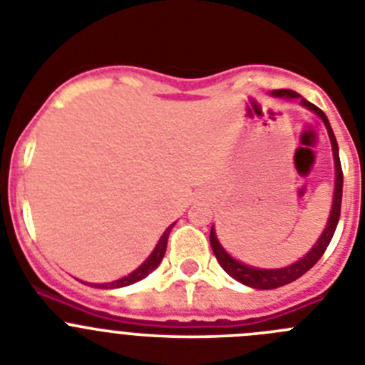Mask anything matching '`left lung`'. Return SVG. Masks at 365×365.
Listing matches in <instances>:
<instances>
[{"mask_svg": "<svg viewBox=\"0 0 365 365\" xmlns=\"http://www.w3.org/2000/svg\"><path fill=\"white\" fill-rule=\"evenodd\" d=\"M274 95L285 96V98H299L302 106L309 108L311 111H314L318 117L324 120L325 128H327L329 138H331V144H333V155H334V166H336V185H334V199H333V210H331V215H329L327 227H325L324 234L320 235V240L316 241L314 247L311 248V252L305 254L299 261H296L294 265L285 267V269H276V270H263V269H254V267H248L235 261L234 257L228 256L225 252V248L219 245L217 237H215L214 228L210 230V245L212 250H214L215 257H217L219 265L225 269V272H228L234 279H237L243 285L252 287V289H278V287L287 285V283H292L294 279H298L299 276L307 272L309 269L314 267V263L324 256V252L327 250L329 243L333 240L334 230H336L338 219H340V210H341V188H344V173H341V164H340V155H338V144L336 138H334L333 130H331V124H329L325 113L322 111L320 108H316L314 104H311L309 100L302 98L298 93L291 91V89H278L274 91Z\"/></svg>", "mask_w": 365, "mask_h": 365, "instance_id": "8db88e82", "label": "left lung"}]
</instances>
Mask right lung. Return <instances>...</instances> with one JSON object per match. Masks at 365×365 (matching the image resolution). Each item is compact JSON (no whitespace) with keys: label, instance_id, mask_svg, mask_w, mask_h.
<instances>
[{"label":"right lung","instance_id":"obj_1","mask_svg":"<svg viewBox=\"0 0 365 365\" xmlns=\"http://www.w3.org/2000/svg\"><path fill=\"white\" fill-rule=\"evenodd\" d=\"M172 228H173V225H172V227H168L166 230H164V234L160 235L159 243H157V247H155V250H153V252H151V256L148 257V259L144 261L143 265H140L137 270H135V272H131L130 276H125V278L117 279V282L104 283V285H95V287H100V289H118V287L131 285V283H137V282H140V279L146 278L148 274H150L151 270L157 269V267H159L160 261H163L164 252H166L168 235H170V232H172Z\"/></svg>","mask_w":365,"mask_h":365}]
</instances>
